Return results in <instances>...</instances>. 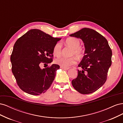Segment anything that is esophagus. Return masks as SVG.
I'll return each mask as SVG.
<instances>
[{
    "label": "esophagus",
    "instance_id": "obj_1",
    "mask_svg": "<svg viewBox=\"0 0 123 123\" xmlns=\"http://www.w3.org/2000/svg\"><path fill=\"white\" fill-rule=\"evenodd\" d=\"M61 68L62 69H64V70H68L69 69V68H65V67H61Z\"/></svg>",
    "mask_w": 123,
    "mask_h": 123
}]
</instances>
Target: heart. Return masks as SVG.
<instances>
[{"label":"heart","instance_id":"b5f03b06","mask_svg":"<svg viewBox=\"0 0 123 123\" xmlns=\"http://www.w3.org/2000/svg\"><path fill=\"white\" fill-rule=\"evenodd\" d=\"M65 43L66 44H67V45L72 48V50L71 52V55H74L78 58H81L84 56L85 51L83 48L80 47V42L79 39L73 37H70L66 40ZM61 44L59 43H56L53 47V54L56 56L59 55L61 54ZM55 62L56 64L62 67L67 68L69 67V66L75 64L76 62V59L75 57L74 56L70 57L61 56L55 59Z\"/></svg>","mask_w":123,"mask_h":123}]
</instances>
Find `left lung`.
Returning <instances> with one entry per match:
<instances>
[{
    "label": "left lung",
    "instance_id": "left-lung-1",
    "mask_svg": "<svg viewBox=\"0 0 123 123\" xmlns=\"http://www.w3.org/2000/svg\"><path fill=\"white\" fill-rule=\"evenodd\" d=\"M69 36L81 39L85 48V55L78 65L81 70H78L77 77L72 80V86L81 94L91 93L106 81L112 51L107 39L93 29L83 28Z\"/></svg>",
    "mask_w": 123,
    "mask_h": 123
}]
</instances>
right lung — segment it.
I'll use <instances>...</instances> for the list:
<instances>
[{
    "instance_id": "obj_1",
    "label": "right lung",
    "mask_w": 123,
    "mask_h": 123,
    "mask_svg": "<svg viewBox=\"0 0 123 123\" xmlns=\"http://www.w3.org/2000/svg\"><path fill=\"white\" fill-rule=\"evenodd\" d=\"M61 39L39 29H31L15 43L11 62L12 71L18 86L28 94L43 93L53 81L59 65L42 69L43 64L52 62L53 49Z\"/></svg>"
}]
</instances>
